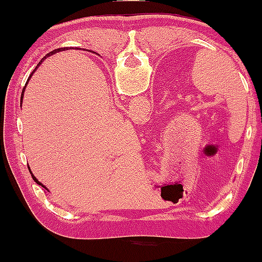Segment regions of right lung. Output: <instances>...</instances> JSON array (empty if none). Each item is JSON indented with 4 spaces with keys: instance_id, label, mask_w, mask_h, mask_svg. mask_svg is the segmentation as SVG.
Instances as JSON below:
<instances>
[{
    "instance_id": "obj_1",
    "label": "right lung",
    "mask_w": 262,
    "mask_h": 262,
    "mask_svg": "<svg viewBox=\"0 0 262 262\" xmlns=\"http://www.w3.org/2000/svg\"><path fill=\"white\" fill-rule=\"evenodd\" d=\"M61 50H62V48H60V49L53 50V52H50L49 54H47V55H45V56H44V58H43V59H41V60H40V61H39V64L37 65V68H38V66H39V65H40V64H41V61H43V60H44L45 58H47V56H50V55H53V54H55L56 52H61ZM37 68H35V69H34V71H35V70H37ZM34 71H33V73H34ZM33 73H32V74H33ZM31 77H32V75H31V76H29V79H31ZM29 79H28V81H29ZM28 81H27V83H28ZM25 90H26V86H25V89H23V92H25ZM23 92H22V96H20V98H23ZM32 177H33V180H34V181L38 183V185H40V186H41V187H44V186H43V185H41V183H40V182H39V181H38V180H37V179H35V177H34V176H33V175H32ZM44 188H45V189H47V187H44Z\"/></svg>"
}]
</instances>
